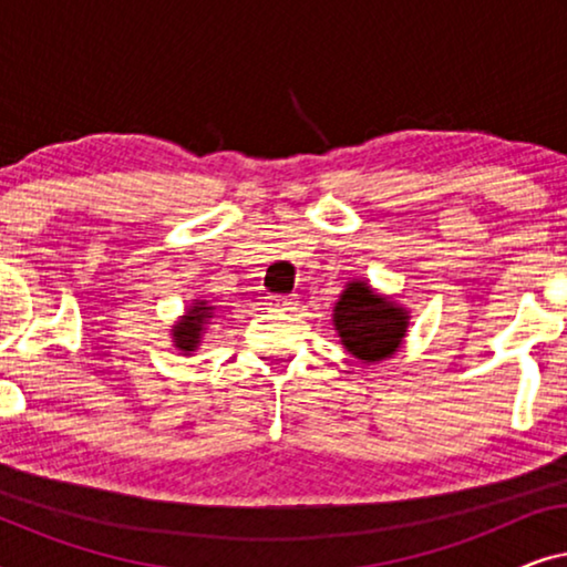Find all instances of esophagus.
<instances>
[{
	"label": "esophagus",
	"mask_w": 567,
	"mask_h": 567,
	"mask_svg": "<svg viewBox=\"0 0 567 567\" xmlns=\"http://www.w3.org/2000/svg\"><path fill=\"white\" fill-rule=\"evenodd\" d=\"M293 305H297V299L286 297V293H274V297H268V307H270V309H278V312H286V309H293Z\"/></svg>",
	"instance_id": "obj_1"
}]
</instances>
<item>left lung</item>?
I'll return each mask as SVG.
<instances>
[{"mask_svg":"<svg viewBox=\"0 0 567 567\" xmlns=\"http://www.w3.org/2000/svg\"><path fill=\"white\" fill-rule=\"evenodd\" d=\"M332 320L343 346L363 363L392 355L408 330L405 309L394 307L361 281L348 284Z\"/></svg>","mask_w":567,"mask_h":567,"instance_id":"8db88e82","label":"left lung"}]
</instances>
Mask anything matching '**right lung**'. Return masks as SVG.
Listing matches in <instances>:
<instances>
[{
  "instance_id": "add662e5",
  "label": "right lung",
  "mask_w": 567,
  "mask_h": 567,
  "mask_svg": "<svg viewBox=\"0 0 567 567\" xmlns=\"http://www.w3.org/2000/svg\"><path fill=\"white\" fill-rule=\"evenodd\" d=\"M212 317V307H206V301H196L188 315L183 317L181 322L175 324V346L181 351H196V346L200 343V332L206 328V320Z\"/></svg>"
}]
</instances>
